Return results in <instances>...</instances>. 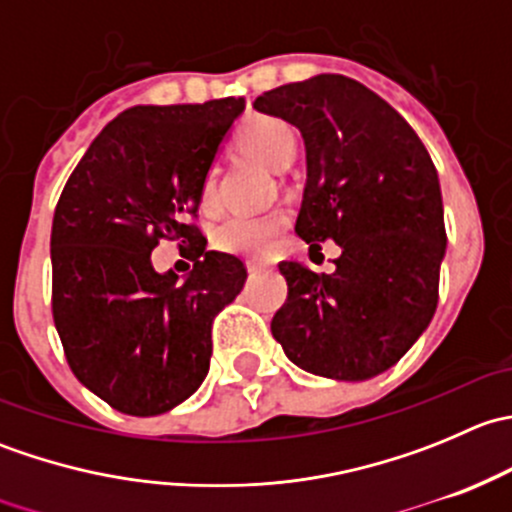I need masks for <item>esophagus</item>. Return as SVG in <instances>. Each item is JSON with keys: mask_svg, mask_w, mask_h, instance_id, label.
<instances>
[{"mask_svg": "<svg viewBox=\"0 0 512 512\" xmlns=\"http://www.w3.org/2000/svg\"><path fill=\"white\" fill-rule=\"evenodd\" d=\"M260 270H262V265H257V262H247V272H250V275H257Z\"/></svg>", "mask_w": 512, "mask_h": 512, "instance_id": "esophagus-1", "label": "esophagus"}]
</instances>
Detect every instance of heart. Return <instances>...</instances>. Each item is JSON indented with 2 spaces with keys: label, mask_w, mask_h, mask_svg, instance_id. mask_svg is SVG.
Masks as SVG:
<instances>
[{
  "label": "heart",
  "mask_w": 512,
  "mask_h": 512,
  "mask_svg": "<svg viewBox=\"0 0 512 512\" xmlns=\"http://www.w3.org/2000/svg\"><path fill=\"white\" fill-rule=\"evenodd\" d=\"M242 151L252 153L275 170H285L297 153V136L285 121L272 116H257L237 133ZM218 205V168L210 165L200 180V208L213 210ZM287 215L282 210L267 213H232L215 227L213 240L220 250L242 257H265L285 232Z\"/></svg>",
  "instance_id": "b5f03b06"
}]
</instances>
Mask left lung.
Instances as JSON below:
<instances>
[{"mask_svg": "<svg viewBox=\"0 0 512 512\" xmlns=\"http://www.w3.org/2000/svg\"><path fill=\"white\" fill-rule=\"evenodd\" d=\"M255 108L299 128L307 185L294 232L342 255L332 275L280 262L287 302L272 337L309 374L364 381L391 369L438 304L446 225L438 173L394 106L339 74L285 84Z\"/></svg>", "mask_w": 512, "mask_h": 512, "instance_id": "obj_1", "label": "left lung"}]
</instances>
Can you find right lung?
Wrapping results in <instances>:
<instances>
[{"label":"right lung","mask_w":512,"mask_h":512,"mask_svg":"<svg viewBox=\"0 0 512 512\" xmlns=\"http://www.w3.org/2000/svg\"><path fill=\"white\" fill-rule=\"evenodd\" d=\"M242 98L133 106L66 180L51 225V314L76 379L128 416H158L198 391L213 319L240 294L237 257L205 250L200 180ZM178 239L196 260L183 283L150 252Z\"/></svg>","instance_id":"right-lung-1"}]
</instances>
